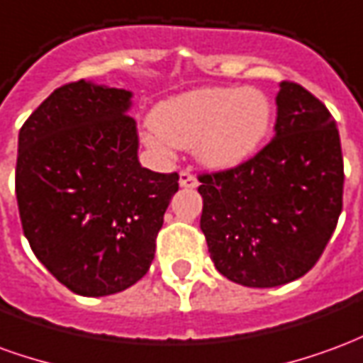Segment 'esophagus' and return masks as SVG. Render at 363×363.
I'll list each match as a JSON object with an SVG mask.
<instances>
[{
    "label": "esophagus",
    "mask_w": 363,
    "mask_h": 363,
    "mask_svg": "<svg viewBox=\"0 0 363 363\" xmlns=\"http://www.w3.org/2000/svg\"><path fill=\"white\" fill-rule=\"evenodd\" d=\"M179 182H181L182 189H196L198 186V179L192 173H189V171H182L179 174Z\"/></svg>",
    "instance_id": "34e87169"
}]
</instances>
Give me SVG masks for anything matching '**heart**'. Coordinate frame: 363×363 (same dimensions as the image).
Returning a JSON list of instances; mask_svg holds the SVG:
<instances>
[{
	"mask_svg": "<svg viewBox=\"0 0 363 363\" xmlns=\"http://www.w3.org/2000/svg\"><path fill=\"white\" fill-rule=\"evenodd\" d=\"M274 118L270 96L257 87H204L159 104L145 135L151 147H194L200 163L229 169L267 140Z\"/></svg>",
	"mask_w": 363,
	"mask_h": 363,
	"instance_id": "heart-1",
	"label": "heart"
}]
</instances>
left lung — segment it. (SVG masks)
I'll return each mask as SVG.
<instances>
[{"instance_id": "left-lung-1", "label": "left lung", "mask_w": 363, "mask_h": 363, "mask_svg": "<svg viewBox=\"0 0 363 363\" xmlns=\"http://www.w3.org/2000/svg\"><path fill=\"white\" fill-rule=\"evenodd\" d=\"M276 135L239 165L198 174L200 229L218 272L276 288L311 270L342 212L344 163L335 118L319 99L281 82Z\"/></svg>"}]
</instances>
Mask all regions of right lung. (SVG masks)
Instances as JSON below:
<instances>
[{
    "instance_id": "1",
    "label": "right lung",
    "mask_w": 363,
    "mask_h": 363,
    "mask_svg": "<svg viewBox=\"0 0 363 363\" xmlns=\"http://www.w3.org/2000/svg\"><path fill=\"white\" fill-rule=\"evenodd\" d=\"M132 93L66 83L19 132L15 192L35 257L74 294L101 297L150 270L179 174L138 161Z\"/></svg>"
}]
</instances>
